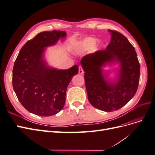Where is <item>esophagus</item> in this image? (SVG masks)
I'll list each match as a JSON object with an SVG mask.
<instances>
[{"instance_id":"34e87169","label":"esophagus","mask_w":155,"mask_h":155,"mask_svg":"<svg viewBox=\"0 0 155 155\" xmlns=\"http://www.w3.org/2000/svg\"><path fill=\"white\" fill-rule=\"evenodd\" d=\"M83 67L81 65H80V66H79V73L80 74H83Z\"/></svg>"}]
</instances>
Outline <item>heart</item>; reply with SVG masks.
<instances>
[{"instance_id":"b5f03b06","label":"heart","mask_w":155,"mask_h":155,"mask_svg":"<svg viewBox=\"0 0 155 155\" xmlns=\"http://www.w3.org/2000/svg\"><path fill=\"white\" fill-rule=\"evenodd\" d=\"M96 43V39L92 37L84 39L76 44V50L79 51H88L92 50Z\"/></svg>"}]
</instances>
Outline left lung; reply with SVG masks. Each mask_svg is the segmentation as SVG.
Instances as JSON below:
<instances>
[{
    "mask_svg": "<svg viewBox=\"0 0 155 155\" xmlns=\"http://www.w3.org/2000/svg\"><path fill=\"white\" fill-rule=\"evenodd\" d=\"M108 31L111 39L107 48L84 56L81 64L89 102L97 109L112 112L126 105L137 92L140 67L137 52L128 39L118 31ZM112 62L120 63L118 81L115 83L107 81L101 69Z\"/></svg>",
    "mask_w": 155,
    "mask_h": 155,
    "instance_id": "left-lung-1",
    "label": "left lung"
}]
</instances>
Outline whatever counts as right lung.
Listing matches in <instances>:
<instances>
[{
	"label": "right lung",
	"mask_w": 155,
	"mask_h": 155,
	"mask_svg": "<svg viewBox=\"0 0 155 155\" xmlns=\"http://www.w3.org/2000/svg\"><path fill=\"white\" fill-rule=\"evenodd\" d=\"M67 34L64 31H43L27 41L18 53L13 68L12 85L21 105L31 113L52 116L65 104L69 83L78 72V66L57 70L46 66L45 48L55 45Z\"/></svg>",
	"instance_id": "1"
}]
</instances>
